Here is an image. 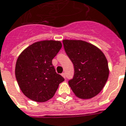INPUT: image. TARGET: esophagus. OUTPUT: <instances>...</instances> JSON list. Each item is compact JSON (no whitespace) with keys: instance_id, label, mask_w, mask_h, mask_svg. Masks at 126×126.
<instances>
[{"instance_id":"34e87169","label":"esophagus","mask_w":126,"mask_h":126,"mask_svg":"<svg viewBox=\"0 0 126 126\" xmlns=\"http://www.w3.org/2000/svg\"><path fill=\"white\" fill-rule=\"evenodd\" d=\"M61 76H62L64 78H65V73H62V74H61Z\"/></svg>"}]
</instances>
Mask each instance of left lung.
Here are the masks:
<instances>
[{"label":"left lung","instance_id":"left-lung-1","mask_svg":"<svg viewBox=\"0 0 126 126\" xmlns=\"http://www.w3.org/2000/svg\"><path fill=\"white\" fill-rule=\"evenodd\" d=\"M63 43L74 67L69 87L79 98L94 97L102 90L109 78V65L105 55L100 48L85 41L64 39Z\"/></svg>","mask_w":126,"mask_h":126}]
</instances>
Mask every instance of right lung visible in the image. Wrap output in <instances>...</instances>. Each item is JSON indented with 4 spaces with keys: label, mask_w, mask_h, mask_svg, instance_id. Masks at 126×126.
<instances>
[{
    "label": "right lung",
    "mask_w": 126,
    "mask_h": 126,
    "mask_svg": "<svg viewBox=\"0 0 126 126\" xmlns=\"http://www.w3.org/2000/svg\"><path fill=\"white\" fill-rule=\"evenodd\" d=\"M62 47L60 41L44 40L25 48L17 58L15 74L28 98L44 102L54 96L64 78L55 72L52 61Z\"/></svg>",
    "instance_id": "obj_1"
}]
</instances>
